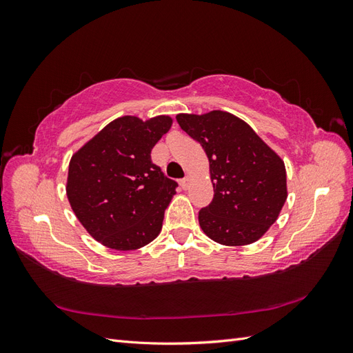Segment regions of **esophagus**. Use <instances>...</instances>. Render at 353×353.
Returning a JSON list of instances; mask_svg holds the SVG:
<instances>
[{
    "label": "esophagus",
    "mask_w": 353,
    "mask_h": 353,
    "mask_svg": "<svg viewBox=\"0 0 353 353\" xmlns=\"http://www.w3.org/2000/svg\"><path fill=\"white\" fill-rule=\"evenodd\" d=\"M190 181H191V178L187 175V176H184L183 179H181L179 184H181V187H183V188L185 190V188H188V185H190Z\"/></svg>",
    "instance_id": "esophagus-1"
}]
</instances>
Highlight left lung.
<instances>
[{"label":"left lung","instance_id":"obj_1","mask_svg":"<svg viewBox=\"0 0 353 353\" xmlns=\"http://www.w3.org/2000/svg\"><path fill=\"white\" fill-rule=\"evenodd\" d=\"M176 121L209 159L215 194L199 212L203 232L225 245L259 240L279 218L287 199L285 166L280 156L231 113H181Z\"/></svg>","mask_w":353,"mask_h":353}]
</instances>
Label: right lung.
Wrapping results in <instances>:
<instances>
[{"label":"right lung","mask_w":353,"mask_h":353,"mask_svg":"<svg viewBox=\"0 0 353 353\" xmlns=\"http://www.w3.org/2000/svg\"><path fill=\"white\" fill-rule=\"evenodd\" d=\"M170 125L169 116L145 122L135 116L119 117L70 159V206L83 228L110 249H140L162 230L178 184L150 154Z\"/></svg>","instance_id":"obj_1"}]
</instances>
